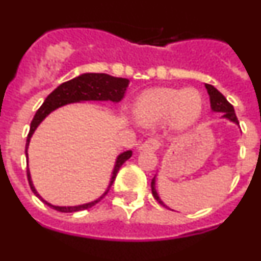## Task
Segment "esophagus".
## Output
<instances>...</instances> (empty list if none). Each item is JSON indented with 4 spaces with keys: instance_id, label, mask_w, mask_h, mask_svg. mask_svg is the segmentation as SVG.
Listing matches in <instances>:
<instances>
[{
    "instance_id": "obj_1",
    "label": "esophagus",
    "mask_w": 261,
    "mask_h": 261,
    "mask_svg": "<svg viewBox=\"0 0 261 261\" xmlns=\"http://www.w3.org/2000/svg\"><path fill=\"white\" fill-rule=\"evenodd\" d=\"M161 146V142L156 140V138H149V140H146V141L144 142V144H141L140 146H138V151L141 150H156L158 147Z\"/></svg>"
}]
</instances>
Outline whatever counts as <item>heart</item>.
Instances as JSON below:
<instances>
[{
	"mask_svg": "<svg viewBox=\"0 0 261 261\" xmlns=\"http://www.w3.org/2000/svg\"><path fill=\"white\" fill-rule=\"evenodd\" d=\"M133 112L141 125L155 126L167 120L171 130L183 132L201 116L202 96L192 87H153L137 96Z\"/></svg>",
	"mask_w": 261,
	"mask_h": 261,
	"instance_id": "b5f03b06",
	"label": "heart"
}]
</instances>
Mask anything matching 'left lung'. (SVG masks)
Returning <instances> with one entry per match:
<instances>
[{
  "mask_svg": "<svg viewBox=\"0 0 261 261\" xmlns=\"http://www.w3.org/2000/svg\"><path fill=\"white\" fill-rule=\"evenodd\" d=\"M205 87H206V91H208V94H209V99H211L212 111H214V112H221V114H222V119H227L229 121H231V123L239 125V121H238V119H237V115H235L234 107H232V106L227 102V99H226L225 96H223L222 94H221L220 91L216 89V87L212 86V85L205 84ZM151 193H153L154 199H155L159 204L163 205V206H166V208H167V205H166L165 202L161 200L158 192H156L155 176H154L153 180H151Z\"/></svg>",
  "mask_w": 261,
  "mask_h": 261,
  "instance_id": "1",
  "label": "left lung"
}]
</instances>
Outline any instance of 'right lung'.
<instances>
[{
  "label": "right lung",
  "instance_id": "right-lung-1",
  "mask_svg": "<svg viewBox=\"0 0 261 261\" xmlns=\"http://www.w3.org/2000/svg\"><path fill=\"white\" fill-rule=\"evenodd\" d=\"M129 85V80L126 78H119V77H112L110 74H105V73H84V74L78 75V77L73 78V80L68 81V82H64L60 86H57L56 89L53 90L52 93L45 98L44 103L40 106L38 111H36L35 116L32 119L31 125H30V132L27 136L26 141V158H29V145L31 141V137L34 135V132L36 130V128L39 126V124L57 108L62 107V106H66L69 103H80V102H89V100H111L114 103H119L121 99H123L124 94H125V90ZM132 156V150L124 151V153H120L117 155L116 161H115L114 170H112V174L110 177V183L107 186V190L105 191L102 196H99L98 199L94 200L91 202H86V204L82 205H74V206H59V205H52L50 202L45 201L43 197L38 193L36 188L34 187L32 183L31 174H30V170L27 168V179H29L30 187H31L32 192L38 196L41 201L47 204L50 208L56 209V211L62 212V213H71V212H78V211H85V209H89L91 206L99 202L100 200L107 195V192L110 191V187L114 183L115 177H116L117 171L119 168L121 167L125 161H128L129 158Z\"/></svg>",
  "mask_w": 261,
  "mask_h": 261
}]
</instances>
